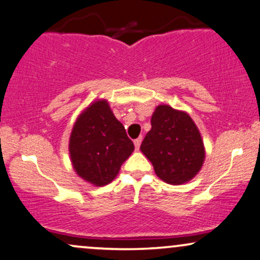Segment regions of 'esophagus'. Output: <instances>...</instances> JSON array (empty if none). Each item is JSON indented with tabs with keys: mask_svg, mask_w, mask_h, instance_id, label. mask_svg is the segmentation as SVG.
Listing matches in <instances>:
<instances>
[{
	"mask_svg": "<svg viewBox=\"0 0 260 260\" xmlns=\"http://www.w3.org/2000/svg\"><path fill=\"white\" fill-rule=\"evenodd\" d=\"M142 137H139V138H137L134 140V146H136V150H139L140 148V144H142Z\"/></svg>",
	"mask_w": 260,
	"mask_h": 260,
	"instance_id": "34e87169",
	"label": "esophagus"
}]
</instances>
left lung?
I'll return each instance as SVG.
<instances>
[{
  "label": "left lung",
  "mask_w": 260,
  "mask_h": 260,
  "mask_svg": "<svg viewBox=\"0 0 260 260\" xmlns=\"http://www.w3.org/2000/svg\"><path fill=\"white\" fill-rule=\"evenodd\" d=\"M140 150L154 166L156 176L172 185L191 180L205 161V146L192 118L185 111L158 105Z\"/></svg>",
  "instance_id": "obj_1"
}]
</instances>
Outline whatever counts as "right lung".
<instances>
[{"mask_svg":"<svg viewBox=\"0 0 260 260\" xmlns=\"http://www.w3.org/2000/svg\"><path fill=\"white\" fill-rule=\"evenodd\" d=\"M133 150V142L105 99L96 100L82 111L69 142L75 172L95 186L114 180Z\"/></svg>","mask_w":260,"mask_h":260,"instance_id":"right-lung-1","label":"right lung"}]
</instances>
